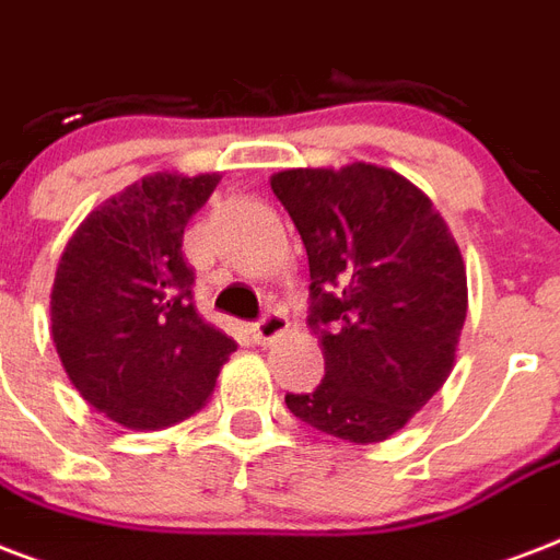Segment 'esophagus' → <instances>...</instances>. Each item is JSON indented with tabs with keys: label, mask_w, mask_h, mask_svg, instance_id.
Returning <instances> with one entry per match:
<instances>
[{
	"label": "esophagus",
	"mask_w": 560,
	"mask_h": 560,
	"mask_svg": "<svg viewBox=\"0 0 560 560\" xmlns=\"http://www.w3.org/2000/svg\"><path fill=\"white\" fill-rule=\"evenodd\" d=\"M285 329H289V320H285L280 312H268L266 318H259L257 324H254V341H257V345H271V341H277L283 336Z\"/></svg>",
	"instance_id": "obj_1"
}]
</instances>
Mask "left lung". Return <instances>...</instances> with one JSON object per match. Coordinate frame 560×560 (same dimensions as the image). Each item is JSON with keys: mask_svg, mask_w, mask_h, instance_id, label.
I'll return each instance as SVG.
<instances>
[{"mask_svg": "<svg viewBox=\"0 0 560 560\" xmlns=\"http://www.w3.org/2000/svg\"><path fill=\"white\" fill-rule=\"evenodd\" d=\"M310 257V327L324 353L294 418L350 444L394 435L446 383L467 318V271L453 233L392 168H285L271 175Z\"/></svg>", "mask_w": 560, "mask_h": 560, "instance_id": "1", "label": "left lung"}]
</instances>
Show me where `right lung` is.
<instances>
[{
    "label": "right lung",
    "instance_id": "add662e5",
    "mask_svg": "<svg viewBox=\"0 0 560 560\" xmlns=\"http://www.w3.org/2000/svg\"><path fill=\"white\" fill-rule=\"evenodd\" d=\"M221 175L158 172L81 221L55 271L51 339L69 383L128 429H166L210 400L236 341L198 315L184 228Z\"/></svg>",
    "mask_w": 560,
    "mask_h": 560
}]
</instances>
